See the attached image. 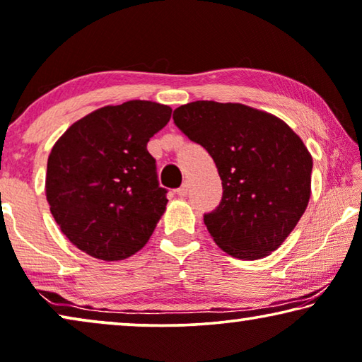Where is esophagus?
<instances>
[{
  "mask_svg": "<svg viewBox=\"0 0 362 362\" xmlns=\"http://www.w3.org/2000/svg\"><path fill=\"white\" fill-rule=\"evenodd\" d=\"M175 193H177V195H179L180 198H183V197H187V193H188V183L185 182V183H183V185H182L180 188H177V190H175Z\"/></svg>",
  "mask_w": 362,
  "mask_h": 362,
  "instance_id": "34e87169",
  "label": "esophagus"
}]
</instances>
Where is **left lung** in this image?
Returning a JSON list of instances; mask_svg holds the SVG:
<instances>
[{
    "instance_id": "1",
    "label": "left lung",
    "mask_w": 362,
    "mask_h": 362,
    "mask_svg": "<svg viewBox=\"0 0 362 362\" xmlns=\"http://www.w3.org/2000/svg\"><path fill=\"white\" fill-rule=\"evenodd\" d=\"M174 123L223 180L221 203L203 216L216 244L242 260L276 250L309 204L312 156L302 139L272 113L230 102L180 105Z\"/></svg>"
}]
</instances>
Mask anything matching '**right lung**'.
I'll return each instance as SVG.
<instances>
[{"mask_svg": "<svg viewBox=\"0 0 362 362\" xmlns=\"http://www.w3.org/2000/svg\"><path fill=\"white\" fill-rule=\"evenodd\" d=\"M170 113L151 100L102 107L73 123L52 148L47 202L79 250L117 262L146 245L167 204L146 146Z\"/></svg>", "mask_w": 362, "mask_h": 362, "instance_id": "1", "label": "right lung"}]
</instances>
